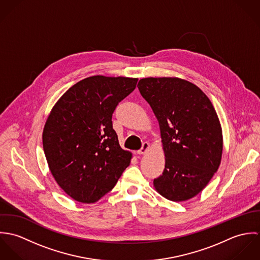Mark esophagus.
<instances>
[{
  "label": "esophagus",
  "instance_id": "obj_1",
  "mask_svg": "<svg viewBox=\"0 0 260 260\" xmlns=\"http://www.w3.org/2000/svg\"><path fill=\"white\" fill-rule=\"evenodd\" d=\"M150 149V144L148 142H144L142 144V147L140 150H138V154H145L147 151Z\"/></svg>",
  "mask_w": 260,
  "mask_h": 260
}]
</instances>
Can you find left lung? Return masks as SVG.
Wrapping results in <instances>:
<instances>
[{"label":"left lung","instance_id":"1","mask_svg":"<svg viewBox=\"0 0 260 260\" xmlns=\"http://www.w3.org/2000/svg\"><path fill=\"white\" fill-rule=\"evenodd\" d=\"M142 97L160 127L165 168L155 189L171 201H185L203 190L217 171L222 156L221 125L208 97L179 78H144Z\"/></svg>","mask_w":260,"mask_h":260}]
</instances>
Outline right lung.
I'll return each mask as SVG.
<instances>
[{
	"label": "right lung",
	"mask_w": 260,
	"mask_h": 260,
	"mask_svg": "<svg viewBox=\"0 0 260 260\" xmlns=\"http://www.w3.org/2000/svg\"><path fill=\"white\" fill-rule=\"evenodd\" d=\"M138 79L92 76L58 100L43 131L50 171L70 197L94 203L111 191L132 154L120 147L112 115Z\"/></svg>",
	"instance_id": "add662e5"
}]
</instances>
